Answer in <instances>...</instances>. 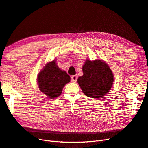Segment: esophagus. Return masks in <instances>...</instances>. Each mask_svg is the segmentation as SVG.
Segmentation results:
<instances>
[{
    "instance_id": "34e87169",
    "label": "esophagus",
    "mask_w": 148,
    "mask_h": 148,
    "mask_svg": "<svg viewBox=\"0 0 148 148\" xmlns=\"http://www.w3.org/2000/svg\"><path fill=\"white\" fill-rule=\"evenodd\" d=\"M77 76L76 75H73V76L71 77V81L73 82H75L77 81Z\"/></svg>"
}]
</instances>
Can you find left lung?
Returning <instances> with one entry per match:
<instances>
[{
    "label": "left lung",
    "mask_w": 148,
    "mask_h": 148,
    "mask_svg": "<svg viewBox=\"0 0 148 148\" xmlns=\"http://www.w3.org/2000/svg\"><path fill=\"white\" fill-rule=\"evenodd\" d=\"M83 75L77 82L83 93L88 97L100 99L111 90L114 75L107 63L103 60H86L82 66Z\"/></svg>",
    "instance_id": "obj_1"
}]
</instances>
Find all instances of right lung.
I'll list each match as a JSON object with an SVG mask.
<instances>
[{
  "instance_id": "obj_1",
  "label": "right lung",
  "mask_w": 148,
  "mask_h": 148,
  "mask_svg": "<svg viewBox=\"0 0 148 148\" xmlns=\"http://www.w3.org/2000/svg\"><path fill=\"white\" fill-rule=\"evenodd\" d=\"M56 60L48 62L40 71L37 76V82L40 90L49 99L60 96L63 87L71 81L69 75L61 70L56 64Z\"/></svg>"
}]
</instances>
